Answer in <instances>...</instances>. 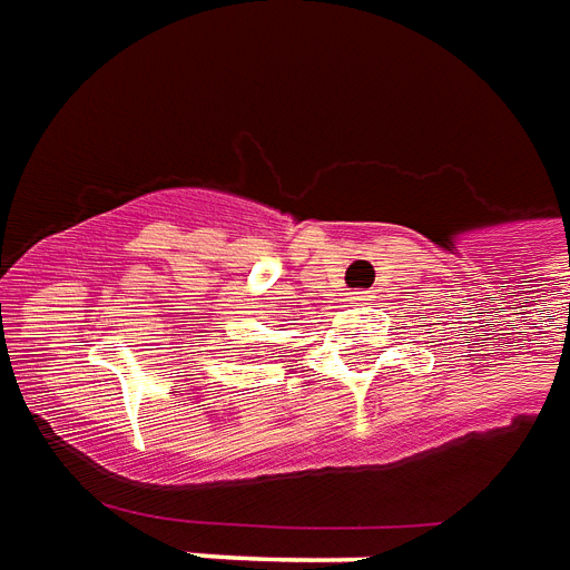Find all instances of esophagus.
I'll return each mask as SVG.
<instances>
[{"label": "esophagus", "instance_id": "esophagus-1", "mask_svg": "<svg viewBox=\"0 0 570 570\" xmlns=\"http://www.w3.org/2000/svg\"><path fill=\"white\" fill-rule=\"evenodd\" d=\"M347 302H350V305H368L371 293H368V289H356V293H350Z\"/></svg>", "mask_w": 570, "mask_h": 570}]
</instances>
